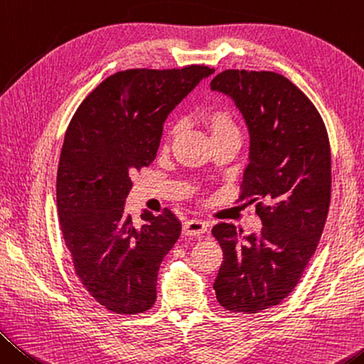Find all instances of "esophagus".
Masks as SVG:
<instances>
[{"label":"esophagus","mask_w":364,"mask_h":364,"mask_svg":"<svg viewBox=\"0 0 364 364\" xmlns=\"http://www.w3.org/2000/svg\"><path fill=\"white\" fill-rule=\"evenodd\" d=\"M208 232V225L196 219H190V221L183 223V234L188 237H200Z\"/></svg>","instance_id":"obj_1"}]
</instances>
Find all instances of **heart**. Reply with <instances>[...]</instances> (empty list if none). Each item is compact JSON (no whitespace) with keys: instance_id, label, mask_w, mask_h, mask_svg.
Returning <instances> with one entry per match:
<instances>
[{"instance_id":"obj_1","label":"heart","mask_w":364,"mask_h":364,"mask_svg":"<svg viewBox=\"0 0 364 364\" xmlns=\"http://www.w3.org/2000/svg\"><path fill=\"white\" fill-rule=\"evenodd\" d=\"M200 122L210 134L213 143H219L224 140H238L240 132L235 121V116L228 105H210L200 112ZM174 132H169L166 146L169 145Z\"/></svg>"}]
</instances>
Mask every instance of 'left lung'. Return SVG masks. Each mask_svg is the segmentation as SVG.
Listing matches in <instances>:
<instances>
[{"instance_id": "left-lung-1", "label": "left lung", "mask_w": 364, "mask_h": 364, "mask_svg": "<svg viewBox=\"0 0 364 364\" xmlns=\"http://www.w3.org/2000/svg\"><path fill=\"white\" fill-rule=\"evenodd\" d=\"M213 90L234 98L250 130V163L238 201L256 203L263 229L242 237L218 224L223 248L216 299L230 313L255 314L287 296L318 248L331 203V145L316 106L287 77L225 69Z\"/></svg>"}]
</instances>
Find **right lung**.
Segmentation results:
<instances>
[{
  "label": "right lung",
  "instance_id": "obj_1",
  "mask_svg": "<svg viewBox=\"0 0 364 364\" xmlns=\"http://www.w3.org/2000/svg\"><path fill=\"white\" fill-rule=\"evenodd\" d=\"M205 64L127 69L82 101L65 130L56 205L74 269L108 311L132 316L156 301L161 261L181 235L169 210L145 211L140 229L124 214L135 172L156 158L164 121L203 77Z\"/></svg>",
  "mask_w": 364,
  "mask_h": 364
}]
</instances>
